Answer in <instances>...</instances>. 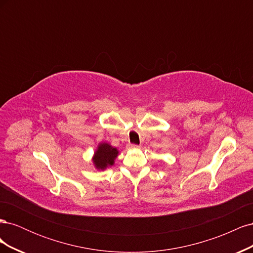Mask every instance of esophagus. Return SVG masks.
<instances>
[{
    "mask_svg": "<svg viewBox=\"0 0 253 253\" xmlns=\"http://www.w3.org/2000/svg\"><path fill=\"white\" fill-rule=\"evenodd\" d=\"M128 148H129V149H138L139 147H138V145H137V144H129Z\"/></svg>",
    "mask_w": 253,
    "mask_h": 253,
    "instance_id": "1",
    "label": "esophagus"
}]
</instances>
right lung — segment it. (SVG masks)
<instances>
[{"label": "right lung", "instance_id": "obj_1", "mask_svg": "<svg viewBox=\"0 0 253 253\" xmlns=\"http://www.w3.org/2000/svg\"><path fill=\"white\" fill-rule=\"evenodd\" d=\"M119 152L116 148L112 147L106 142L99 143L98 148L93 157V163L97 170H105L114 165L115 159L118 156Z\"/></svg>", "mask_w": 253, "mask_h": 253}]
</instances>
